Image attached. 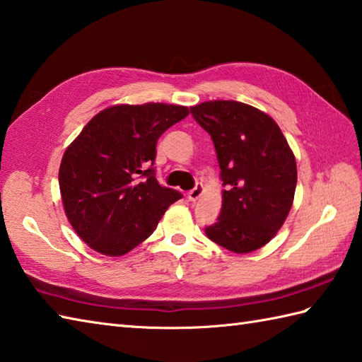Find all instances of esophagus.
I'll return each instance as SVG.
<instances>
[{"label": "esophagus", "instance_id": "obj_1", "mask_svg": "<svg viewBox=\"0 0 362 362\" xmlns=\"http://www.w3.org/2000/svg\"><path fill=\"white\" fill-rule=\"evenodd\" d=\"M202 191H204V187H202V183H196V187L189 191L188 193V201H191V202H194V201H197L201 197V194H202Z\"/></svg>", "mask_w": 362, "mask_h": 362}]
</instances>
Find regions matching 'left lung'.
<instances>
[{
  "label": "left lung",
  "instance_id": "obj_1",
  "mask_svg": "<svg viewBox=\"0 0 362 362\" xmlns=\"http://www.w3.org/2000/svg\"><path fill=\"white\" fill-rule=\"evenodd\" d=\"M215 144L223 205L207 237L232 252L265 246L284 224L296 188V161L274 120L242 102L211 100L189 108Z\"/></svg>",
  "mask_w": 362,
  "mask_h": 362
}]
</instances>
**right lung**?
Masks as SVG:
<instances>
[{
	"mask_svg": "<svg viewBox=\"0 0 362 362\" xmlns=\"http://www.w3.org/2000/svg\"><path fill=\"white\" fill-rule=\"evenodd\" d=\"M187 106L116 105L92 117L64 153L59 188L75 232L105 256L144 242L182 193L155 174L158 138L185 119Z\"/></svg>",
	"mask_w": 362,
	"mask_h": 362,
	"instance_id": "obj_1",
	"label": "right lung"
}]
</instances>
